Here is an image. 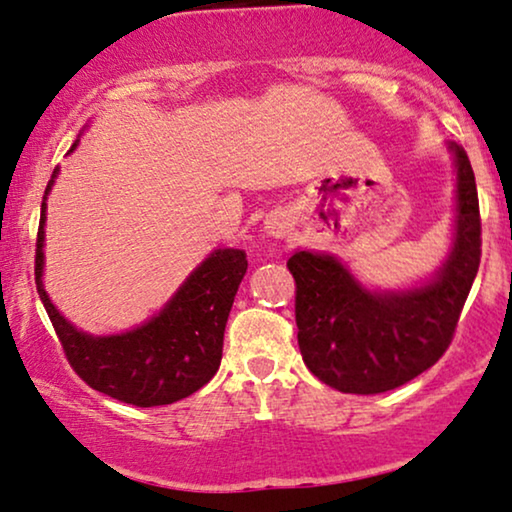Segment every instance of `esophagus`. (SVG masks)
<instances>
[{
  "label": "esophagus",
  "instance_id": "obj_1",
  "mask_svg": "<svg viewBox=\"0 0 512 512\" xmlns=\"http://www.w3.org/2000/svg\"><path fill=\"white\" fill-rule=\"evenodd\" d=\"M288 227H290V222H288V217H285V215H274V217H269L267 222H264V229H267V234L276 236V238L285 236Z\"/></svg>",
  "mask_w": 512,
  "mask_h": 512
}]
</instances>
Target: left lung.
<instances>
[{
  "instance_id": "left-lung-1",
  "label": "left lung",
  "mask_w": 512,
  "mask_h": 512,
  "mask_svg": "<svg viewBox=\"0 0 512 512\" xmlns=\"http://www.w3.org/2000/svg\"><path fill=\"white\" fill-rule=\"evenodd\" d=\"M456 163L454 243L431 281L412 290L370 292L337 257L297 250V342L309 370L342 393L372 395L419 377L452 344L461 309L478 276L482 224L475 175L463 147Z\"/></svg>"
}]
</instances>
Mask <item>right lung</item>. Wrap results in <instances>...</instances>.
Wrapping results in <instances>:
<instances>
[{
  "instance_id": "right-lung-1",
  "label": "right lung",
  "mask_w": 512,
  "mask_h": 512,
  "mask_svg": "<svg viewBox=\"0 0 512 512\" xmlns=\"http://www.w3.org/2000/svg\"><path fill=\"white\" fill-rule=\"evenodd\" d=\"M56 173L58 170H53L46 194ZM44 222L46 196L37 231L34 283L72 370L88 386L121 403L156 407L187 398L215 377L231 304L248 269L243 250L220 248L210 252L170 302L145 325L121 335L93 337L67 323L46 295L42 283Z\"/></svg>"
}]
</instances>
